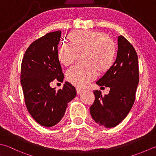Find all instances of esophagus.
Returning <instances> with one entry per match:
<instances>
[{"mask_svg":"<svg viewBox=\"0 0 156 156\" xmlns=\"http://www.w3.org/2000/svg\"><path fill=\"white\" fill-rule=\"evenodd\" d=\"M76 91H77V94H80L81 92L83 91V90H82V89L79 88V87H77V88H76Z\"/></svg>","mask_w":156,"mask_h":156,"instance_id":"1","label":"esophagus"}]
</instances>
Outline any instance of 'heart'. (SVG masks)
Here are the masks:
<instances>
[{"instance_id": "b5f03b06", "label": "heart", "mask_w": 156, "mask_h": 156, "mask_svg": "<svg viewBox=\"0 0 156 156\" xmlns=\"http://www.w3.org/2000/svg\"><path fill=\"white\" fill-rule=\"evenodd\" d=\"M69 37L70 44L64 43L58 49L59 61L69 66L83 53L82 61L84 62L71 66L66 71V79L72 84L85 86L96 77L98 70L105 72L112 67L116 58V45L106 34L91 30L76 31Z\"/></svg>"}]
</instances>
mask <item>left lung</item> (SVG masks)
I'll return each mask as SVG.
<instances>
[{"label": "left lung", "instance_id": "1", "mask_svg": "<svg viewBox=\"0 0 156 156\" xmlns=\"http://www.w3.org/2000/svg\"><path fill=\"white\" fill-rule=\"evenodd\" d=\"M138 56L134 47L126 38L118 37V52L113 65L96 83L110 88L103 96L94 91L95 101L90 106L94 121L106 128L114 127L128 115L135 100L139 83Z\"/></svg>", "mask_w": 156, "mask_h": 156}]
</instances>
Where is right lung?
Wrapping results in <instances>:
<instances>
[{
	"label": "right lung",
	"instance_id": "obj_1",
	"mask_svg": "<svg viewBox=\"0 0 156 156\" xmlns=\"http://www.w3.org/2000/svg\"><path fill=\"white\" fill-rule=\"evenodd\" d=\"M60 30L46 34L30 44L25 52L21 67V84L25 103L30 115L40 125L50 127L60 121L67 104L76 96L75 88L65 82L58 91L50 86L56 79L62 81L58 57Z\"/></svg>",
	"mask_w": 156,
	"mask_h": 156
}]
</instances>
